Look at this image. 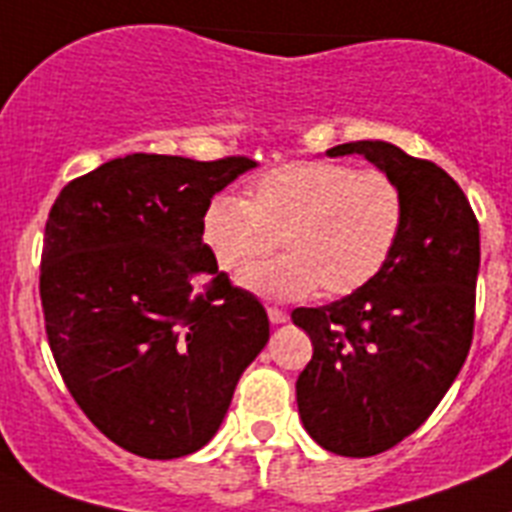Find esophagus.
Returning <instances> with one entry per match:
<instances>
[{
  "instance_id": "1",
  "label": "esophagus",
  "mask_w": 512,
  "mask_h": 512,
  "mask_svg": "<svg viewBox=\"0 0 512 512\" xmlns=\"http://www.w3.org/2000/svg\"><path fill=\"white\" fill-rule=\"evenodd\" d=\"M268 317H270V322H273V325H283V322L289 320V312H286V309H281V307H268Z\"/></svg>"
}]
</instances>
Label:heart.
<instances>
[{
	"mask_svg": "<svg viewBox=\"0 0 512 512\" xmlns=\"http://www.w3.org/2000/svg\"><path fill=\"white\" fill-rule=\"evenodd\" d=\"M406 203L393 176L330 161L286 163L260 176L244 200L216 197L203 236L229 276L262 262L281 241L290 255L244 277L252 294L276 302L362 291L390 263Z\"/></svg>",
	"mask_w": 512,
	"mask_h": 512,
	"instance_id": "obj_1",
	"label": "heart"
}]
</instances>
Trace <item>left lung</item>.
Masks as SVG:
<instances>
[{"label": "left lung", "instance_id": "obj_1", "mask_svg": "<svg viewBox=\"0 0 512 512\" xmlns=\"http://www.w3.org/2000/svg\"><path fill=\"white\" fill-rule=\"evenodd\" d=\"M351 153L401 187V239L369 286L325 307L294 309L291 320L315 346L296 380L304 429L330 453L367 458L422 427L466 362L479 221L437 163L382 140L328 150L330 158Z\"/></svg>", "mask_w": 512, "mask_h": 512}]
</instances>
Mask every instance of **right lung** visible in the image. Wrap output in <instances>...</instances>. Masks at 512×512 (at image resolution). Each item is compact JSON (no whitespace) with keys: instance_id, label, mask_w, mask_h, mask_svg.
Segmentation results:
<instances>
[{"instance_id":"obj_1","label":"right lung","mask_w":512,"mask_h":512,"mask_svg":"<svg viewBox=\"0 0 512 512\" xmlns=\"http://www.w3.org/2000/svg\"><path fill=\"white\" fill-rule=\"evenodd\" d=\"M252 158H114L59 192L41 255L51 354L77 406L119 448L171 461L221 427L270 338L265 307L203 242L213 195Z\"/></svg>"}]
</instances>
